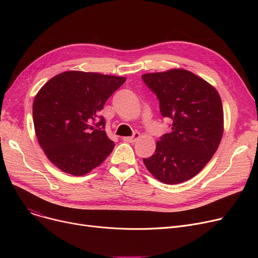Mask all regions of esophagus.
I'll return each instance as SVG.
<instances>
[{"mask_svg": "<svg viewBox=\"0 0 258 258\" xmlns=\"http://www.w3.org/2000/svg\"><path fill=\"white\" fill-rule=\"evenodd\" d=\"M140 133H138V132H136V133H134V135L133 136H131V137H123V141H125V142H130V143H133V142H136L139 138H140Z\"/></svg>", "mask_w": 258, "mask_h": 258, "instance_id": "esophagus-1", "label": "esophagus"}]
</instances>
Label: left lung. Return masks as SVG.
Here are the masks:
<instances>
[{"instance_id":"left-lung-1","label":"left lung","mask_w":258,"mask_h":258,"mask_svg":"<svg viewBox=\"0 0 258 258\" xmlns=\"http://www.w3.org/2000/svg\"><path fill=\"white\" fill-rule=\"evenodd\" d=\"M142 79L156 94L161 115L172 122L171 131L160 138L144 164L160 182H185L204 168L222 140L220 95L206 80L184 69L147 73Z\"/></svg>"}]
</instances>
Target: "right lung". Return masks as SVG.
<instances>
[{
    "label": "right lung",
    "mask_w": 258,
    "mask_h": 258,
    "mask_svg": "<svg viewBox=\"0 0 258 258\" xmlns=\"http://www.w3.org/2000/svg\"><path fill=\"white\" fill-rule=\"evenodd\" d=\"M125 77L68 71L51 78L33 101L36 137L48 159L60 170L84 175L100 165L115 146L100 116L108 97Z\"/></svg>",
    "instance_id": "add662e5"
}]
</instances>
